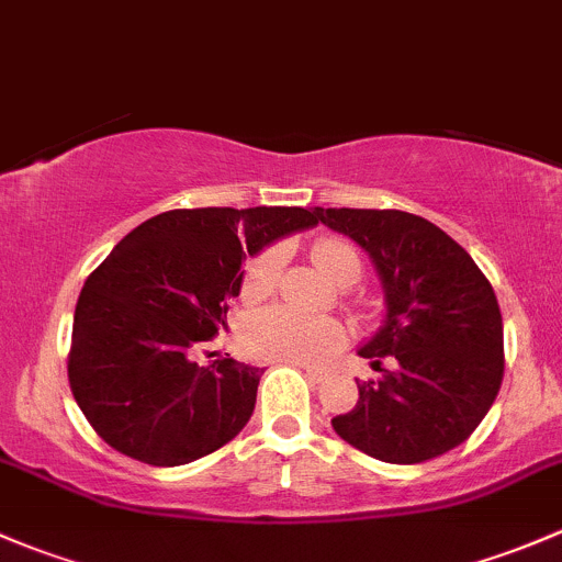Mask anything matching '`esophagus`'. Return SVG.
I'll use <instances>...</instances> for the list:
<instances>
[{
  "instance_id": "obj_1",
  "label": "esophagus",
  "mask_w": 562,
  "mask_h": 562,
  "mask_svg": "<svg viewBox=\"0 0 562 562\" xmlns=\"http://www.w3.org/2000/svg\"><path fill=\"white\" fill-rule=\"evenodd\" d=\"M297 368L303 370V373L308 375L311 381H322V379H324V373H322V370H316V368H308V366H297Z\"/></svg>"
}]
</instances>
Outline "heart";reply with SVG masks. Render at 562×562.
<instances>
[{
	"label": "heart",
	"instance_id": "obj_1",
	"mask_svg": "<svg viewBox=\"0 0 562 562\" xmlns=\"http://www.w3.org/2000/svg\"><path fill=\"white\" fill-rule=\"evenodd\" d=\"M311 257H314L316 268L335 283H355L360 279V257L349 243L324 238L316 243ZM279 265L281 254L276 248H268L259 257H254L246 270L243 292L248 297H265L276 286ZM243 340H246V349L259 360L316 366V362L327 360L333 351H338V346L344 344V333H340L338 324L327 319H314V316H303L297 311L273 305V308L257 311L248 319Z\"/></svg>",
	"mask_w": 562,
	"mask_h": 562
}]
</instances>
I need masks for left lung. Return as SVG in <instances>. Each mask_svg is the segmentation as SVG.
Here are the masks:
<instances>
[{
  "label": "left lung",
  "mask_w": 562,
  "mask_h": 562,
  "mask_svg": "<svg viewBox=\"0 0 562 562\" xmlns=\"http://www.w3.org/2000/svg\"><path fill=\"white\" fill-rule=\"evenodd\" d=\"M373 259L386 316L360 346L381 379L333 430L375 460L414 465L460 447L503 381V319L493 283L441 227L406 211L316 207ZM386 359L392 369L383 368Z\"/></svg>",
  "instance_id": "obj_1"
}]
</instances>
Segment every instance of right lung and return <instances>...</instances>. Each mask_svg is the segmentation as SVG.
<instances>
[{"label":"right lung","instance_id":"right-lung-1","mask_svg":"<svg viewBox=\"0 0 562 562\" xmlns=\"http://www.w3.org/2000/svg\"><path fill=\"white\" fill-rule=\"evenodd\" d=\"M316 224V207H183L132 229L75 305L69 390L97 436L159 468L233 441L265 370L229 357L196 366L192 351L227 327L246 254Z\"/></svg>","mask_w":562,"mask_h":562}]
</instances>
